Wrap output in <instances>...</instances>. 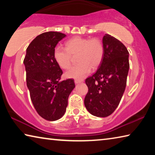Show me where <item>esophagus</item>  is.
Masks as SVG:
<instances>
[{
  "label": "esophagus",
  "mask_w": 155,
  "mask_h": 155,
  "mask_svg": "<svg viewBox=\"0 0 155 155\" xmlns=\"http://www.w3.org/2000/svg\"><path fill=\"white\" fill-rule=\"evenodd\" d=\"M83 80L75 79V80H74V83H75L76 84H77V83H81V82H83Z\"/></svg>",
  "instance_id": "esophagus-1"
}]
</instances>
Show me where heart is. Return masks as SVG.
<instances>
[{
  "instance_id": "1",
  "label": "heart",
  "mask_w": 155,
  "mask_h": 155,
  "mask_svg": "<svg viewBox=\"0 0 155 155\" xmlns=\"http://www.w3.org/2000/svg\"><path fill=\"white\" fill-rule=\"evenodd\" d=\"M65 48L57 46L54 49V59L63 69L70 66L72 55H77L78 64L65 72L68 78H82L90 73L91 68L96 69L103 60V45L98 39L74 37L65 44Z\"/></svg>"
}]
</instances>
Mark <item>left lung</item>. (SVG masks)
Listing matches in <instances>:
<instances>
[{"instance_id": "1", "label": "left lung", "mask_w": 155, "mask_h": 155, "mask_svg": "<svg viewBox=\"0 0 155 155\" xmlns=\"http://www.w3.org/2000/svg\"><path fill=\"white\" fill-rule=\"evenodd\" d=\"M104 54L96 73L86 78L88 92L84 100L87 111L96 117L111 115L121 101L129 70L128 51L121 41L105 34Z\"/></svg>"}]
</instances>
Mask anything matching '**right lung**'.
<instances>
[{
  "label": "right lung",
  "mask_w": 155,
  "mask_h": 155,
  "mask_svg": "<svg viewBox=\"0 0 155 155\" xmlns=\"http://www.w3.org/2000/svg\"><path fill=\"white\" fill-rule=\"evenodd\" d=\"M65 36L56 31L37 36L27 47L23 61L31 101L38 114L48 121L65 114L68 97L75 87L72 78L59 81L63 71L53 57L57 44Z\"/></svg>",
  "instance_id": "obj_1"
}]
</instances>
